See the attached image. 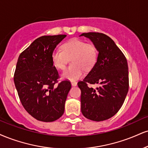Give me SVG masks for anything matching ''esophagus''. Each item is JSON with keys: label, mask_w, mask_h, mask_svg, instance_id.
Returning a JSON list of instances; mask_svg holds the SVG:
<instances>
[{"label": "esophagus", "mask_w": 148, "mask_h": 148, "mask_svg": "<svg viewBox=\"0 0 148 148\" xmlns=\"http://www.w3.org/2000/svg\"><path fill=\"white\" fill-rule=\"evenodd\" d=\"M71 83H72V86H76V85H77V82L76 81H72L71 82Z\"/></svg>", "instance_id": "obj_1"}]
</instances>
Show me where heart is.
I'll return each instance as SVG.
<instances>
[{"mask_svg":"<svg viewBox=\"0 0 148 148\" xmlns=\"http://www.w3.org/2000/svg\"><path fill=\"white\" fill-rule=\"evenodd\" d=\"M99 51L93 43H88L79 38H73L63 44L60 49H54L51 54L53 65L60 70L65 68L69 59L72 64L62 74L63 79H79L85 70L93 68L97 61Z\"/></svg>","mask_w":148,"mask_h":148,"instance_id":"heart-1","label":"heart"}]
</instances>
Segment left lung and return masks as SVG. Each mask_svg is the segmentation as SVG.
<instances>
[{
	"label": "left lung",
	"instance_id": "left-lung-1",
	"mask_svg": "<svg viewBox=\"0 0 148 148\" xmlns=\"http://www.w3.org/2000/svg\"><path fill=\"white\" fill-rule=\"evenodd\" d=\"M97 47V61L83 81L81 89V112L85 118L102 121L119 112L129 89V74L125 55L108 36L103 33H83ZM88 84H99L94 89Z\"/></svg>",
	"mask_w": 148,
	"mask_h": 148
}]
</instances>
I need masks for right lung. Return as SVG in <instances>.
<instances>
[{"instance_id":"obj_1","label":"right lung","mask_w":148,"mask_h":148,"mask_svg":"<svg viewBox=\"0 0 148 148\" xmlns=\"http://www.w3.org/2000/svg\"><path fill=\"white\" fill-rule=\"evenodd\" d=\"M65 36L39 37L18 59L14 81L19 99L26 111L40 121H54L64 113L72 85L67 80L58 83L60 76L51 62V54Z\"/></svg>"}]
</instances>
